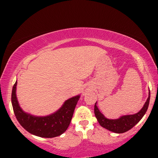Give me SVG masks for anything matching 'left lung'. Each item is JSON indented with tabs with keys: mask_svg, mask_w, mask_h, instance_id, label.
I'll return each mask as SVG.
<instances>
[{
	"mask_svg": "<svg viewBox=\"0 0 158 158\" xmlns=\"http://www.w3.org/2000/svg\"><path fill=\"white\" fill-rule=\"evenodd\" d=\"M150 91L144 106L143 107L142 109L139 110L138 113L133 114V115L123 116L120 118L117 119H109L106 118L103 116V114L98 109L97 105H96L97 102L95 103V106H94V114H95L98 122L103 128H106V129L109 130L110 131L115 132V133H124V132L128 131V130L133 128L143 118V117L146 114V110L148 109Z\"/></svg>",
	"mask_w": 158,
	"mask_h": 158,
	"instance_id": "1",
	"label": "left lung"
}]
</instances>
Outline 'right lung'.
Wrapping results in <instances>:
<instances>
[{"instance_id": "obj_1", "label": "right lung", "mask_w": 158, "mask_h": 158, "mask_svg": "<svg viewBox=\"0 0 158 158\" xmlns=\"http://www.w3.org/2000/svg\"><path fill=\"white\" fill-rule=\"evenodd\" d=\"M17 81L12 91V104L14 113L21 126L32 135L46 138L58 137L68 129L79 96L68 99L62 107L53 114L47 117H34L26 114L20 108L15 90Z\"/></svg>"}]
</instances>
